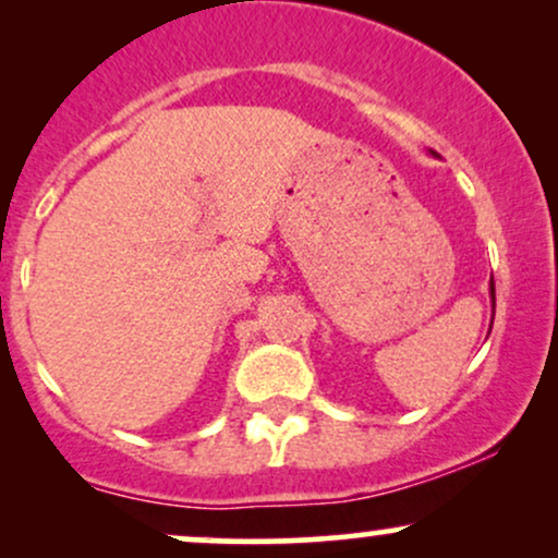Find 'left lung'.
Returning <instances> with one entry per match:
<instances>
[{"mask_svg":"<svg viewBox=\"0 0 558 558\" xmlns=\"http://www.w3.org/2000/svg\"><path fill=\"white\" fill-rule=\"evenodd\" d=\"M490 299H493V306H496V286H493V278H490Z\"/></svg>","mask_w":558,"mask_h":558,"instance_id":"8db88e82","label":"left lung"}]
</instances>
